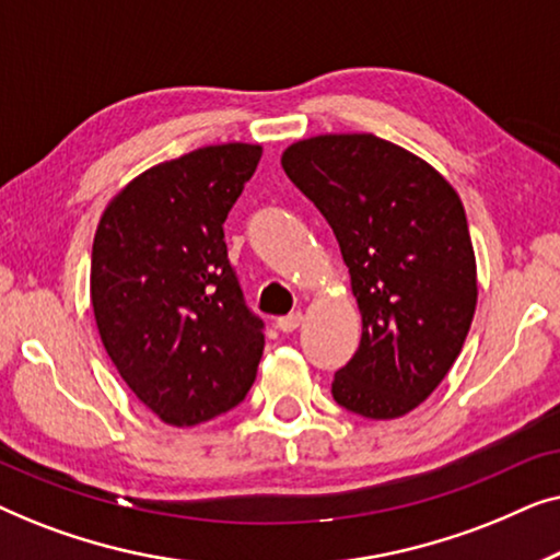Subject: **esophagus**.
Instances as JSON below:
<instances>
[{
	"mask_svg": "<svg viewBox=\"0 0 560 560\" xmlns=\"http://www.w3.org/2000/svg\"><path fill=\"white\" fill-rule=\"evenodd\" d=\"M301 324H303V313H288V316L278 318V328L282 334H293Z\"/></svg>",
	"mask_w": 560,
	"mask_h": 560,
	"instance_id": "1",
	"label": "esophagus"
}]
</instances>
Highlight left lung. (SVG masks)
Returning <instances> with one entry per match:
<instances>
[{
  "label": "left lung",
  "mask_w": 560,
  "mask_h": 560,
  "mask_svg": "<svg viewBox=\"0 0 560 560\" xmlns=\"http://www.w3.org/2000/svg\"><path fill=\"white\" fill-rule=\"evenodd\" d=\"M280 163L334 229L362 313L334 400L372 420L400 418L446 377L477 308L462 198L425 160L374 135L311 137Z\"/></svg>",
  "instance_id": "8db88e82"
}]
</instances>
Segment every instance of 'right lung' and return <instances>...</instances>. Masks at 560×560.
<instances>
[{
  "mask_svg": "<svg viewBox=\"0 0 560 560\" xmlns=\"http://www.w3.org/2000/svg\"><path fill=\"white\" fill-rule=\"evenodd\" d=\"M259 144H209L167 160L112 198L91 252V305L121 380L167 425L236 408L262 359L224 221L257 171Z\"/></svg>",
  "mask_w": 560,
  "mask_h": 560,
  "instance_id": "1",
  "label": "right lung"
}]
</instances>
